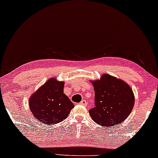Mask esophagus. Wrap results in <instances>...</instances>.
<instances>
[{
	"mask_svg": "<svg viewBox=\"0 0 158 158\" xmlns=\"http://www.w3.org/2000/svg\"><path fill=\"white\" fill-rule=\"evenodd\" d=\"M80 104H81V105H83V106H86L87 105V102H86L85 100H83L82 102L80 103Z\"/></svg>",
	"mask_w": 158,
	"mask_h": 158,
	"instance_id": "1",
	"label": "esophagus"
}]
</instances>
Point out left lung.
<instances>
[{"label": "left lung", "mask_w": 158, "mask_h": 158, "mask_svg": "<svg viewBox=\"0 0 158 158\" xmlns=\"http://www.w3.org/2000/svg\"><path fill=\"white\" fill-rule=\"evenodd\" d=\"M90 82L95 90V107L89 111L93 121L106 127L122 123L130 115L135 102L131 86L108 74Z\"/></svg>", "instance_id": "8db88e82"}]
</instances>
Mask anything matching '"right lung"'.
<instances>
[{"mask_svg": "<svg viewBox=\"0 0 158 158\" xmlns=\"http://www.w3.org/2000/svg\"><path fill=\"white\" fill-rule=\"evenodd\" d=\"M64 81L51 77L29 98V107L38 121L47 125L60 123L68 117L74 107L63 93Z\"/></svg>", "mask_w": 158, "mask_h": 158, "instance_id": "add662e5", "label": "right lung"}]
</instances>
